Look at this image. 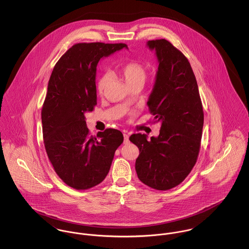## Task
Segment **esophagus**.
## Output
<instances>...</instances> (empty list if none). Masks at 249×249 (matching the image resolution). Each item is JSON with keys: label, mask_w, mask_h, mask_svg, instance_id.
I'll return each mask as SVG.
<instances>
[{"label": "esophagus", "mask_w": 249, "mask_h": 249, "mask_svg": "<svg viewBox=\"0 0 249 249\" xmlns=\"http://www.w3.org/2000/svg\"><path fill=\"white\" fill-rule=\"evenodd\" d=\"M123 137H124V143H128L129 142V134L124 132L123 133Z\"/></svg>", "instance_id": "1"}]
</instances>
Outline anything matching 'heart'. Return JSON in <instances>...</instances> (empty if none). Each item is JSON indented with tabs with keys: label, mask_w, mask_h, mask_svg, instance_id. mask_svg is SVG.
Instances as JSON below:
<instances>
[{
	"label": "heart",
	"mask_w": 249,
	"mask_h": 249,
	"mask_svg": "<svg viewBox=\"0 0 249 249\" xmlns=\"http://www.w3.org/2000/svg\"><path fill=\"white\" fill-rule=\"evenodd\" d=\"M119 73H120L121 78L124 80V82L129 88L133 85H137V84L143 85L145 79H146V76H147V72H146L145 68L142 66L141 63L136 62V61H130L129 63L125 64L124 66H122ZM109 80H110V75L108 73L105 74L100 79V81L98 83V91L100 94L104 93Z\"/></svg>",
	"instance_id": "b5f03b06"
}]
</instances>
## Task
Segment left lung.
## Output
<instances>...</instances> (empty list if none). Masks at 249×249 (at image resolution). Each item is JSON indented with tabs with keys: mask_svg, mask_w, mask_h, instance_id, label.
<instances>
[{
	"mask_svg": "<svg viewBox=\"0 0 249 249\" xmlns=\"http://www.w3.org/2000/svg\"><path fill=\"white\" fill-rule=\"evenodd\" d=\"M158 71L147 107L161 123L158 137L136 133L130 141L139 148L137 177L158 190L177 187L188 177L200 151L203 111L199 89L188 59L165 39L151 40Z\"/></svg>",
	"mask_w": 249,
	"mask_h": 249,
	"instance_id": "8db88e82",
	"label": "left lung"
}]
</instances>
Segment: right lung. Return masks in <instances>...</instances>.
<instances>
[{
    "mask_svg": "<svg viewBox=\"0 0 249 249\" xmlns=\"http://www.w3.org/2000/svg\"><path fill=\"white\" fill-rule=\"evenodd\" d=\"M128 48L125 44L81 43L56 63L42 108L43 137L48 159L59 178L75 190H88L107 178L114 155L123 142L115 129L89 135L85 114L97 105V64Z\"/></svg>",
    "mask_w": 249,
    "mask_h": 249,
    "instance_id": "right-lung-1",
    "label": "right lung"
}]
</instances>
